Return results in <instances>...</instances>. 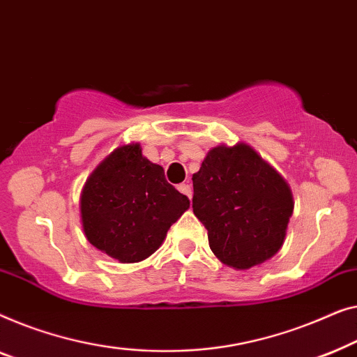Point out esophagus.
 <instances>
[{"label": "esophagus", "instance_id": "esophagus-1", "mask_svg": "<svg viewBox=\"0 0 357 357\" xmlns=\"http://www.w3.org/2000/svg\"><path fill=\"white\" fill-rule=\"evenodd\" d=\"M178 190H179L181 194L188 195L189 199L192 197V189H190V185H189V184H179V185H178Z\"/></svg>", "mask_w": 357, "mask_h": 357}]
</instances>
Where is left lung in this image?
Here are the masks:
<instances>
[{"instance_id": "left-lung-1", "label": "left lung", "mask_w": 357, "mask_h": 357, "mask_svg": "<svg viewBox=\"0 0 357 357\" xmlns=\"http://www.w3.org/2000/svg\"><path fill=\"white\" fill-rule=\"evenodd\" d=\"M194 215L220 262L249 270L281 249L294 210L286 179L245 142L212 147L192 174Z\"/></svg>"}]
</instances>
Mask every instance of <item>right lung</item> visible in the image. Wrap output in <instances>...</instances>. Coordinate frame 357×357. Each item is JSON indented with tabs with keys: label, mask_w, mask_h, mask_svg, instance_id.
Instances as JSON below:
<instances>
[{
	"label": "right lung",
	"mask_w": 357,
	"mask_h": 357,
	"mask_svg": "<svg viewBox=\"0 0 357 357\" xmlns=\"http://www.w3.org/2000/svg\"><path fill=\"white\" fill-rule=\"evenodd\" d=\"M189 199L142 155L140 144L119 145L90 173L80 192V222L93 248L121 264L142 262L163 244Z\"/></svg>",
	"instance_id": "add662e5"
}]
</instances>
